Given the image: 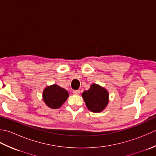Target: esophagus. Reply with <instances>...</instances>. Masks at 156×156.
<instances>
[{
  "label": "esophagus",
  "mask_w": 156,
  "mask_h": 156,
  "mask_svg": "<svg viewBox=\"0 0 156 156\" xmlns=\"http://www.w3.org/2000/svg\"><path fill=\"white\" fill-rule=\"evenodd\" d=\"M73 94H75V95H78V94H80V90H73Z\"/></svg>",
  "instance_id": "34e87169"
}]
</instances>
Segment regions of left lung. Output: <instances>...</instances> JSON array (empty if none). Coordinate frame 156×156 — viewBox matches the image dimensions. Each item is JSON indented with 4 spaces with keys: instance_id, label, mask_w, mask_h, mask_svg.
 Masks as SVG:
<instances>
[{
    "instance_id": "left-lung-1",
    "label": "left lung",
    "mask_w": 156,
    "mask_h": 156,
    "mask_svg": "<svg viewBox=\"0 0 156 156\" xmlns=\"http://www.w3.org/2000/svg\"><path fill=\"white\" fill-rule=\"evenodd\" d=\"M82 96L87 108L93 112L102 111L108 105V91L97 84H92L90 89L84 91Z\"/></svg>"
}]
</instances>
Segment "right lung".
I'll return each instance as SVG.
<instances>
[{
	"instance_id": "1",
	"label": "right lung",
	"mask_w": 156,
	"mask_h": 156,
	"mask_svg": "<svg viewBox=\"0 0 156 156\" xmlns=\"http://www.w3.org/2000/svg\"><path fill=\"white\" fill-rule=\"evenodd\" d=\"M68 92L57 84L47 87L43 92V100L51 108H59L68 98Z\"/></svg>"
}]
</instances>
